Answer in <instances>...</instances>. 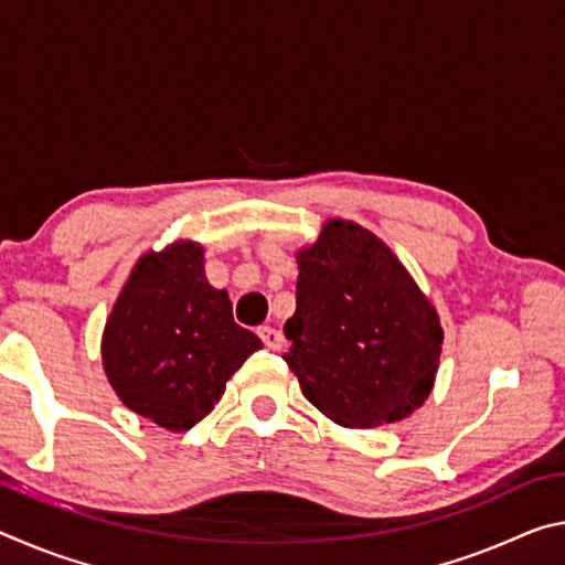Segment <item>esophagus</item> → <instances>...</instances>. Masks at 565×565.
I'll list each match as a JSON object with an SVG mask.
<instances>
[{
	"mask_svg": "<svg viewBox=\"0 0 565 565\" xmlns=\"http://www.w3.org/2000/svg\"><path fill=\"white\" fill-rule=\"evenodd\" d=\"M259 339L266 343V349H271V351H279L281 347H284V337H281V331H276V329H271V327H259Z\"/></svg>",
	"mask_w": 565,
	"mask_h": 565,
	"instance_id": "1",
	"label": "esophagus"
}]
</instances>
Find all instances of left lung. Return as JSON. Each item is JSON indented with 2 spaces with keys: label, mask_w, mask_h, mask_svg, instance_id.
I'll list each match as a JSON object with an SVG mask.
<instances>
[{
  "label": "left lung",
  "mask_w": 565,
  "mask_h": 565,
  "mask_svg": "<svg viewBox=\"0 0 565 565\" xmlns=\"http://www.w3.org/2000/svg\"><path fill=\"white\" fill-rule=\"evenodd\" d=\"M296 264L284 359L301 394L347 428L394 424L424 406L444 329L398 256L361 224L329 218Z\"/></svg>",
  "instance_id": "obj_1"
}]
</instances>
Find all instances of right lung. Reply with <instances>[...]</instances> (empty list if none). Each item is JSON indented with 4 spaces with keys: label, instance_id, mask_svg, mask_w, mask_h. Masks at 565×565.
I'll return each mask as SVG.
<instances>
[{
    "label": "right lung",
    "instance_id": "obj_1",
    "mask_svg": "<svg viewBox=\"0 0 565 565\" xmlns=\"http://www.w3.org/2000/svg\"><path fill=\"white\" fill-rule=\"evenodd\" d=\"M259 349L234 321L228 294L209 284L204 246L189 238L139 256L102 333L114 394L167 431L199 424Z\"/></svg>",
    "mask_w": 565,
    "mask_h": 565
}]
</instances>
